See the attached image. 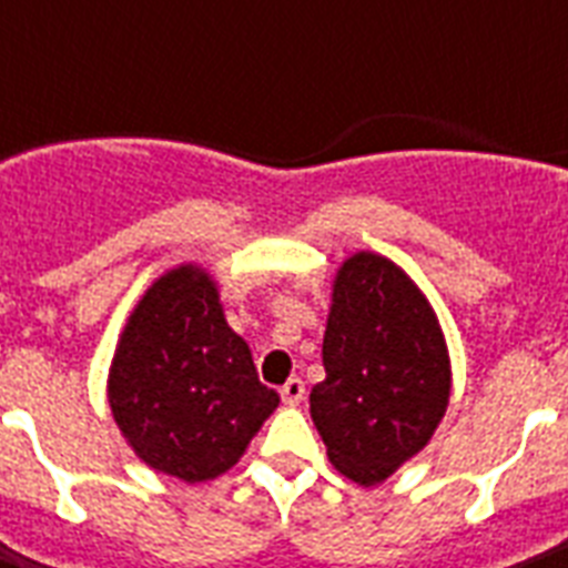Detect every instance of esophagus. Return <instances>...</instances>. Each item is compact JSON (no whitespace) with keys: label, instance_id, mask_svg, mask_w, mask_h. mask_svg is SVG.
Returning a JSON list of instances; mask_svg holds the SVG:
<instances>
[{"label":"esophagus","instance_id":"esophagus-1","mask_svg":"<svg viewBox=\"0 0 568 568\" xmlns=\"http://www.w3.org/2000/svg\"><path fill=\"white\" fill-rule=\"evenodd\" d=\"M303 395H306V386H303L301 377H292L288 383H283V388H280V397H283L288 406L301 404Z\"/></svg>","mask_w":568,"mask_h":568}]
</instances>
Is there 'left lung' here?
<instances>
[{
	"instance_id": "left-lung-1",
	"label": "left lung",
	"mask_w": 568,
	"mask_h": 568,
	"mask_svg": "<svg viewBox=\"0 0 568 568\" xmlns=\"http://www.w3.org/2000/svg\"><path fill=\"white\" fill-rule=\"evenodd\" d=\"M324 372L310 413L345 477L383 484L430 442L448 409V347L427 297L395 262L363 250L338 267Z\"/></svg>"
}]
</instances>
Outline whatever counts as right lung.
<instances>
[{"label":"right lung","mask_w":568,"mask_h":568,"mask_svg":"<svg viewBox=\"0 0 568 568\" xmlns=\"http://www.w3.org/2000/svg\"><path fill=\"white\" fill-rule=\"evenodd\" d=\"M109 404L146 466L200 484L239 463L280 395L258 383L212 276L182 265L159 276L129 315Z\"/></svg>","instance_id":"obj_1"}]
</instances>
